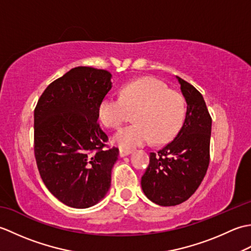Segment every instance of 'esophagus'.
<instances>
[{
	"instance_id": "1",
	"label": "esophagus",
	"mask_w": 251,
	"mask_h": 251,
	"mask_svg": "<svg viewBox=\"0 0 251 251\" xmlns=\"http://www.w3.org/2000/svg\"><path fill=\"white\" fill-rule=\"evenodd\" d=\"M131 153L130 150H126V149H120V156L121 157H124L126 155H129Z\"/></svg>"
}]
</instances>
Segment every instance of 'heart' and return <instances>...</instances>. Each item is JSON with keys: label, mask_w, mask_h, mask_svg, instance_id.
I'll list each match as a JSON object with an SVG mask.
<instances>
[{"label": "heart", "mask_w": 251, "mask_h": 251, "mask_svg": "<svg viewBox=\"0 0 251 251\" xmlns=\"http://www.w3.org/2000/svg\"><path fill=\"white\" fill-rule=\"evenodd\" d=\"M134 110L135 123L114 136L116 145L126 150L145 146L152 139L155 143L170 140L182 126L185 116L182 95L152 77L125 85L120 97L105 96L99 103L98 116L106 127L117 128L126 120L128 111Z\"/></svg>", "instance_id": "1"}]
</instances>
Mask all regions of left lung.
Wrapping results in <instances>:
<instances>
[{
  "mask_svg": "<svg viewBox=\"0 0 251 251\" xmlns=\"http://www.w3.org/2000/svg\"><path fill=\"white\" fill-rule=\"evenodd\" d=\"M188 109L175 139L157 152L141 177L149 200L161 206H176L199 189L210 161L211 116L202 95L193 85L177 76Z\"/></svg>",
  "mask_w": 251,
  "mask_h": 251,
  "instance_id": "left-lung-1",
  "label": "left lung"
}]
</instances>
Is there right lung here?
Listing matches in <instances>:
<instances>
[{
  "mask_svg": "<svg viewBox=\"0 0 251 251\" xmlns=\"http://www.w3.org/2000/svg\"><path fill=\"white\" fill-rule=\"evenodd\" d=\"M112 74L76 67L51 82L34 109V156L45 186L73 208L103 199L119 149L98 123L100 101L112 87Z\"/></svg>",
  "mask_w": 251,
  "mask_h": 251,
  "instance_id": "obj_1",
  "label": "right lung"
}]
</instances>
